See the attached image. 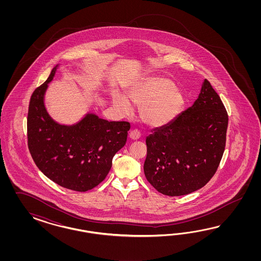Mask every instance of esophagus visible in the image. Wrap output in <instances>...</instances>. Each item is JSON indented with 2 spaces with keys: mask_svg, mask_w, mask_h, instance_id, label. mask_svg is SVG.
<instances>
[{
  "mask_svg": "<svg viewBox=\"0 0 261 261\" xmlns=\"http://www.w3.org/2000/svg\"><path fill=\"white\" fill-rule=\"evenodd\" d=\"M140 137H141V134H140V132H139L138 130H133V131H131L130 134H129V138H130L132 141L139 140Z\"/></svg>",
  "mask_w": 261,
  "mask_h": 261,
  "instance_id": "obj_1",
  "label": "esophagus"
}]
</instances>
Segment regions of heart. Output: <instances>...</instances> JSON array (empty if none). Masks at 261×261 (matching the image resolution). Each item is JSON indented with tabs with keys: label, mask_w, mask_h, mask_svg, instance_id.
<instances>
[{
	"label": "heart",
	"mask_w": 261,
	"mask_h": 261,
	"mask_svg": "<svg viewBox=\"0 0 261 261\" xmlns=\"http://www.w3.org/2000/svg\"><path fill=\"white\" fill-rule=\"evenodd\" d=\"M128 97L140 107V118L150 127L169 124L181 113L184 95L173 81L163 76H147L138 80L128 90ZM113 104L123 116L133 112L128 98L120 93L113 95Z\"/></svg>",
	"instance_id": "b5f03b06"
}]
</instances>
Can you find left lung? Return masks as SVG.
Listing matches in <instances>:
<instances>
[{"mask_svg":"<svg viewBox=\"0 0 261 261\" xmlns=\"http://www.w3.org/2000/svg\"><path fill=\"white\" fill-rule=\"evenodd\" d=\"M228 114L205 79L193 105L146 138L147 181L168 196L187 195L214 176L226 145Z\"/></svg>","mask_w":261,"mask_h":261,"instance_id":"8db88e82","label":"left lung"}]
</instances>
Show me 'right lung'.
I'll use <instances>...</instances> for the list:
<instances>
[{
  "instance_id": "obj_1",
  "label": "right lung",
  "mask_w": 261,
  "mask_h": 261,
  "mask_svg": "<svg viewBox=\"0 0 261 261\" xmlns=\"http://www.w3.org/2000/svg\"><path fill=\"white\" fill-rule=\"evenodd\" d=\"M58 66L31 97L28 145L35 165L48 179L65 189L84 192L109 173L113 157L126 143L130 123L108 121L93 113L71 125L56 122L44 100Z\"/></svg>"
}]
</instances>
